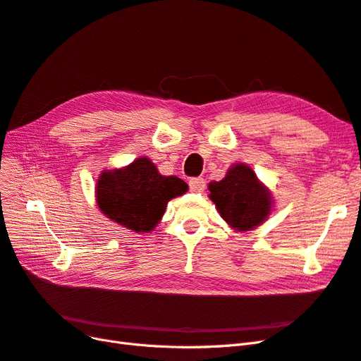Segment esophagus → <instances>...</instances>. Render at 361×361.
I'll use <instances>...</instances> for the list:
<instances>
[{
	"label": "esophagus",
	"instance_id": "esophagus-1",
	"mask_svg": "<svg viewBox=\"0 0 361 361\" xmlns=\"http://www.w3.org/2000/svg\"><path fill=\"white\" fill-rule=\"evenodd\" d=\"M206 188V182L203 178H192L190 180V190L192 192H203Z\"/></svg>",
	"mask_w": 361,
	"mask_h": 361
}]
</instances>
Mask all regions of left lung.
Listing matches in <instances>:
<instances>
[{"label": "left lung", "mask_w": 361, "mask_h": 361, "mask_svg": "<svg viewBox=\"0 0 361 361\" xmlns=\"http://www.w3.org/2000/svg\"><path fill=\"white\" fill-rule=\"evenodd\" d=\"M209 191L223 220L239 232L264 223L272 209L269 190L245 164L232 166L224 179L209 183Z\"/></svg>", "instance_id": "1"}]
</instances>
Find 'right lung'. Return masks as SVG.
<instances>
[{"mask_svg": "<svg viewBox=\"0 0 361 361\" xmlns=\"http://www.w3.org/2000/svg\"><path fill=\"white\" fill-rule=\"evenodd\" d=\"M188 191L176 176H162L149 158L104 170L96 183V202L104 215L137 233H149L159 223L167 203Z\"/></svg>", "mask_w": 361, "mask_h": 361, "instance_id": "obj_1", "label": "right lung"}]
</instances>
